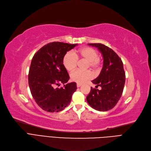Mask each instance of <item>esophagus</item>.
Segmentation results:
<instances>
[{
  "instance_id": "obj_1",
  "label": "esophagus",
  "mask_w": 151,
  "mask_h": 151,
  "mask_svg": "<svg viewBox=\"0 0 151 151\" xmlns=\"http://www.w3.org/2000/svg\"><path fill=\"white\" fill-rule=\"evenodd\" d=\"M82 86V84H79V83H77V87H81Z\"/></svg>"
}]
</instances>
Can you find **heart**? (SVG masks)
<instances>
[{"label": "heart", "instance_id": "1", "mask_svg": "<svg viewBox=\"0 0 151 151\" xmlns=\"http://www.w3.org/2000/svg\"><path fill=\"white\" fill-rule=\"evenodd\" d=\"M99 54L93 48L86 47L75 52H67L64 55L62 62L65 68L68 71L73 70L77 66V59H84L87 60V67L96 70L99 68L101 60L98 58ZM92 74L90 70H82L77 69L70 74V79L72 81L77 83H82L91 79Z\"/></svg>", "mask_w": 151, "mask_h": 151}]
</instances>
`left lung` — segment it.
<instances>
[{"instance_id": "1", "label": "left lung", "mask_w": 151, "mask_h": 151, "mask_svg": "<svg viewBox=\"0 0 151 151\" xmlns=\"http://www.w3.org/2000/svg\"><path fill=\"white\" fill-rule=\"evenodd\" d=\"M96 47L103 57V67L101 73L96 79L92 81L96 87L86 97L88 104L99 111H107L114 108L122 94L126 75L122 61L111 48L102 44H88Z\"/></svg>"}]
</instances>
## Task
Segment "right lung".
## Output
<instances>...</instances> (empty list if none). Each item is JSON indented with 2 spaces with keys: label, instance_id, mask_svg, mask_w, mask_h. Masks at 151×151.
<instances>
[{
  "label": "right lung",
  "instance_id": "add662e5",
  "mask_svg": "<svg viewBox=\"0 0 151 151\" xmlns=\"http://www.w3.org/2000/svg\"><path fill=\"white\" fill-rule=\"evenodd\" d=\"M77 45L49 43L34 54L31 61L28 76L31 94L37 105L47 112L64 110L77 89L76 82L67 83L70 77L62 62L67 52ZM60 83L64 86L59 88Z\"/></svg>",
  "mask_w": 151,
  "mask_h": 151
}]
</instances>
